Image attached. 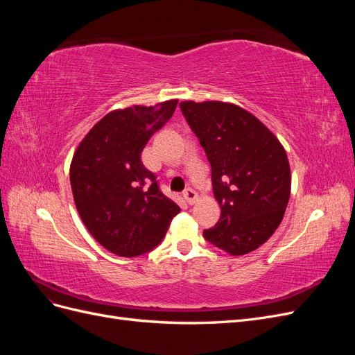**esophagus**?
I'll list each match as a JSON object with an SVG mask.
<instances>
[{
  "label": "esophagus",
  "instance_id": "esophagus-1",
  "mask_svg": "<svg viewBox=\"0 0 355 355\" xmlns=\"http://www.w3.org/2000/svg\"><path fill=\"white\" fill-rule=\"evenodd\" d=\"M184 197H185L188 204H196L197 200H198V194L192 188H188V189L184 191Z\"/></svg>",
  "mask_w": 355,
  "mask_h": 355
}]
</instances>
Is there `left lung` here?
I'll list each match as a JSON object with an SVG mask.
<instances>
[{"instance_id":"1","label":"left lung","mask_w":355,"mask_h":355,"mask_svg":"<svg viewBox=\"0 0 355 355\" xmlns=\"http://www.w3.org/2000/svg\"><path fill=\"white\" fill-rule=\"evenodd\" d=\"M211 166L213 194L220 219L204 231L207 241L231 256L247 254L282 223L292 188L284 146L262 121L241 106L180 102Z\"/></svg>"}]
</instances>
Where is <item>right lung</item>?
<instances>
[{"mask_svg":"<svg viewBox=\"0 0 355 355\" xmlns=\"http://www.w3.org/2000/svg\"><path fill=\"white\" fill-rule=\"evenodd\" d=\"M178 99L114 110L77 146L69 179L80 218L93 239L116 256L157 247L179 206L161 192L141 159L151 136L173 115Z\"/></svg>","mask_w":355,"mask_h":355,"instance_id":"obj_1","label":"right lung"}]
</instances>
